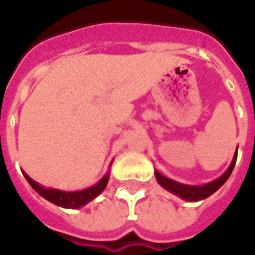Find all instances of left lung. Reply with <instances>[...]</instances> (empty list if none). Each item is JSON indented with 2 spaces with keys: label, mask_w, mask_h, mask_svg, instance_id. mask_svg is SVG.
Here are the masks:
<instances>
[{
  "label": "left lung",
  "mask_w": 255,
  "mask_h": 255,
  "mask_svg": "<svg viewBox=\"0 0 255 255\" xmlns=\"http://www.w3.org/2000/svg\"><path fill=\"white\" fill-rule=\"evenodd\" d=\"M236 157H238V149H236V153L234 155V160L231 162L230 168L213 182L208 183V184H203V186H188V184H182V183H177L172 179H168V177L162 176L160 172L155 171V179L157 182L160 183L162 187L168 190L172 194H175L177 197L183 198L184 201H190V202H194V201H201V199H205V198L210 197L213 192H216L219 190L223 184H224L228 177L231 176V173L234 171V166H235Z\"/></svg>",
  "instance_id": "8db88e82"
}]
</instances>
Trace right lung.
Returning a JSON list of instances; mask_svg holds the SVG:
<instances>
[{
    "label": "right lung",
    "mask_w": 255,
    "mask_h": 255,
    "mask_svg": "<svg viewBox=\"0 0 255 255\" xmlns=\"http://www.w3.org/2000/svg\"><path fill=\"white\" fill-rule=\"evenodd\" d=\"M23 175L27 179V182L30 183L31 187L34 188L41 197L47 199L49 202L57 205V206L67 209H79L84 206L86 203H89L91 199H94L97 195H100L101 192L105 190L108 180H109V173H106L95 186H91L86 190H82V191H61V190H56V188L43 187L41 184L34 182L28 175H25L24 172H23Z\"/></svg>",
    "instance_id": "obj_1"
}]
</instances>
